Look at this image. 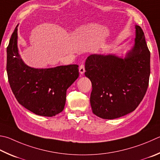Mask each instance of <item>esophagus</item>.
<instances>
[{"mask_svg":"<svg viewBox=\"0 0 160 160\" xmlns=\"http://www.w3.org/2000/svg\"><path fill=\"white\" fill-rule=\"evenodd\" d=\"M85 71V66L84 64H81L80 66V68H79V72L81 75H82L84 72Z\"/></svg>","mask_w":160,"mask_h":160,"instance_id":"esophagus-1","label":"esophagus"}]
</instances>
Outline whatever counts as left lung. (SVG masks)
Wrapping results in <instances>:
<instances>
[{
	"instance_id": "1",
	"label": "left lung",
	"mask_w": 160,
	"mask_h": 160,
	"mask_svg": "<svg viewBox=\"0 0 160 160\" xmlns=\"http://www.w3.org/2000/svg\"><path fill=\"white\" fill-rule=\"evenodd\" d=\"M133 48L124 58L115 54H91L85 75L91 80L92 112L103 119L120 118L132 112L143 100L149 83L150 52L144 33L135 26Z\"/></svg>"
}]
</instances>
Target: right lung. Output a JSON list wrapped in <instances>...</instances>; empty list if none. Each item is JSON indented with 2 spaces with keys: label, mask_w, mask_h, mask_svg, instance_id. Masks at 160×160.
Segmentation results:
<instances>
[{
  "label": "right lung",
  "mask_w": 160,
  "mask_h": 160,
  "mask_svg": "<svg viewBox=\"0 0 160 160\" xmlns=\"http://www.w3.org/2000/svg\"><path fill=\"white\" fill-rule=\"evenodd\" d=\"M7 73L17 101L36 115L52 117L64 108L66 90L79 76L78 66L35 68L25 64L17 47V27L7 48Z\"/></svg>",
  "instance_id": "obj_1"
}]
</instances>
